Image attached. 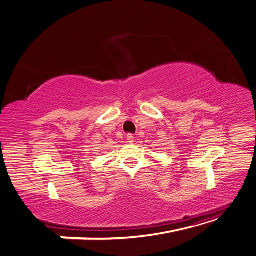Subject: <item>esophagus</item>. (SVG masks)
I'll return each mask as SVG.
<instances>
[{"label": "esophagus", "instance_id": "34e87169", "mask_svg": "<svg viewBox=\"0 0 256 256\" xmlns=\"http://www.w3.org/2000/svg\"><path fill=\"white\" fill-rule=\"evenodd\" d=\"M126 138H128V143H133V142H134L133 134H128Z\"/></svg>", "mask_w": 256, "mask_h": 256}]
</instances>
